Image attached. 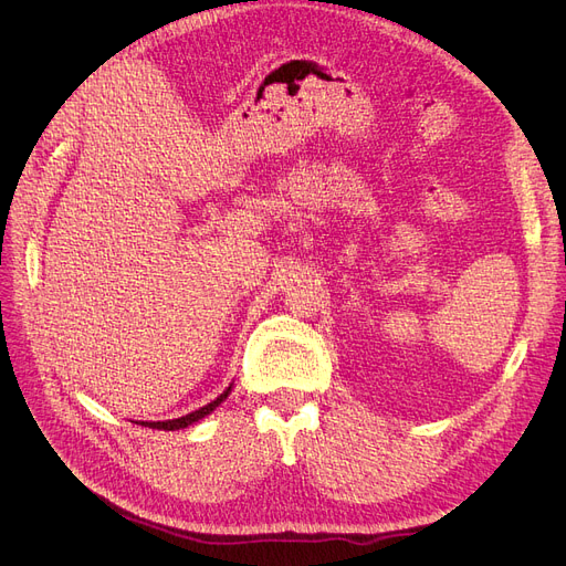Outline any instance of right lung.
<instances>
[{
  "instance_id": "add662e5",
  "label": "right lung",
  "mask_w": 566,
  "mask_h": 566,
  "mask_svg": "<svg viewBox=\"0 0 566 566\" xmlns=\"http://www.w3.org/2000/svg\"><path fill=\"white\" fill-rule=\"evenodd\" d=\"M231 392V388H227L216 401H211V403H206L203 408H199V410H195V412H188V415H184V418H178V420H167V422H142V427H148V429H165V431H174V429H186V427H190L192 422H197V420H201V418H206L208 412H213L224 399H227V395Z\"/></svg>"
}]
</instances>
